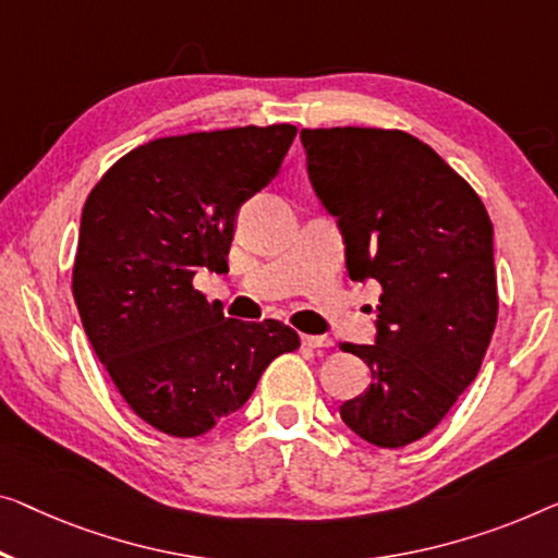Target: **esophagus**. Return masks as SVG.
<instances>
[{"mask_svg": "<svg viewBox=\"0 0 558 558\" xmlns=\"http://www.w3.org/2000/svg\"><path fill=\"white\" fill-rule=\"evenodd\" d=\"M303 345L313 348V351H328V348H332V338H328V336H303Z\"/></svg>", "mask_w": 558, "mask_h": 558, "instance_id": "obj_1", "label": "esophagus"}]
</instances>
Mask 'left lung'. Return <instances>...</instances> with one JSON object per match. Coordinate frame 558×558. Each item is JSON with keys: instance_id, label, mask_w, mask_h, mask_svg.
I'll return each instance as SVG.
<instances>
[{"instance_id": "8db88e82", "label": "left lung", "mask_w": 558, "mask_h": 558, "mask_svg": "<svg viewBox=\"0 0 558 558\" xmlns=\"http://www.w3.org/2000/svg\"><path fill=\"white\" fill-rule=\"evenodd\" d=\"M307 178L338 218L353 280L384 288L376 345L343 343L371 388L340 418L378 448L430 434L478 376L498 318L494 226L444 157L401 130H301Z\"/></svg>"}]
</instances>
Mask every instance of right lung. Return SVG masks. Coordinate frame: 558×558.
Wrapping results in <instances>:
<instances>
[{
	"label": "right lung",
	"instance_id": "right-lung-1",
	"mask_svg": "<svg viewBox=\"0 0 558 558\" xmlns=\"http://www.w3.org/2000/svg\"><path fill=\"white\" fill-rule=\"evenodd\" d=\"M295 132L247 124L149 140L87 197L74 303L124 403L162 434H207L301 345L280 320L226 318L193 286L199 268L228 270L240 205L276 178Z\"/></svg>",
	"mask_w": 558,
	"mask_h": 558
}]
</instances>
